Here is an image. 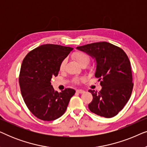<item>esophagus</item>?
<instances>
[{
    "label": "esophagus",
    "instance_id": "1",
    "mask_svg": "<svg viewBox=\"0 0 147 147\" xmlns=\"http://www.w3.org/2000/svg\"><path fill=\"white\" fill-rule=\"evenodd\" d=\"M76 92H77L78 93H79V94H83V93H84V92H85V91H84V90H76Z\"/></svg>",
    "mask_w": 147,
    "mask_h": 147
}]
</instances>
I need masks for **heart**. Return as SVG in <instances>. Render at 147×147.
<instances>
[{"label": "heart", "instance_id": "b5f03b06", "mask_svg": "<svg viewBox=\"0 0 147 147\" xmlns=\"http://www.w3.org/2000/svg\"><path fill=\"white\" fill-rule=\"evenodd\" d=\"M72 57H73V59L75 60V61L77 62L80 65H83V64H88L90 59L89 56H88L86 53H84V52H82V51L74 52V53L72 54ZM65 64H66V60L63 59V61L61 62V63H60V65H59L60 70L64 69ZM75 82H78V80L76 79Z\"/></svg>", "mask_w": 147, "mask_h": 147}]
</instances>
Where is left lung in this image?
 Instances as JSON below:
<instances>
[{"label": "left lung", "mask_w": 147, "mask_h": 147, "mask_svg": "<svg viewBox=\"0 0 147 147\" xmlns=\"http://www.w3.org/2000/svg\"><path fill=\"white\" fill-rule=\"evenodd\" d=\"M77 49L95 59V76L102 90H90L93 100L88 104L90 111L98 116L112 118L123 109L131 96L133 83L130 62L121 48L108 42L80 46Z\"/></svg>", "instance_id": "8db88e82"}]
</instances>
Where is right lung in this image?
Wrapping results in <instances>:
<instances>
[{
  "label": "right lung",
  "instance_id": "1",
  "mask_svg": "<svg viewBox=\"0 0 147 147\" xmlns=\"http://www.w3.org/2000/svg\"><path fill=\"white\" fill-rule=\"evenodd\" d=\"M74 49L45 44L32 50L24 58L19 75V85L25 103L31 113L45 121L57 119L65 113L71 98V88L61 92L51 86L61 62Z\"/></svg>",
  "mask_w": 147,
  "mask_h": 147
}]
</instances>
